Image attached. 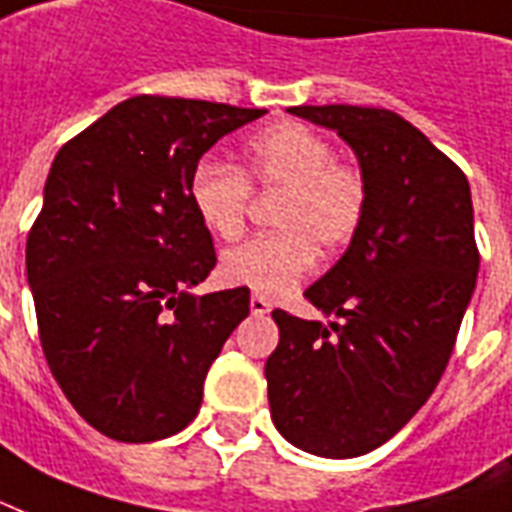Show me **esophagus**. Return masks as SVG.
I'll list each match as a JSON object with an SVG mask.
<instances>
[{"label": "esophagus", "instance_id": "1", "mask_svg": "<svg viewBox=\"0 0 512 512\" xmlns=\"http://www.w3.org/2000/svg\"><path fill=\"white\" fill-rule=\"evenodd\" d=\"M249 309H252V314H257V317H263V314L271 312V304H268L263 295H252V298H249Z\"/></svg>", "mask_w": 512, "mask_h": 512}]
</instances>
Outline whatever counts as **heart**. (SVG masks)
I'll return each instance as SVG.
<instances>
[{"label": "heart", "mask_w": 512, "mask_h": 512, "mask_svg": "<svg viewBox=\"0 0 512 512\" xmlns=\"http://www.w3.org/2000/svg\"><path fill=\"white\" fill-rule=\"evenodd\" d=\"M249 184L279 189L276 233L252 238L222 255L227 285L282 295L317 263V246L333 252L350 241L366 211L361 170L333 160L331 140L306 124H276L246 143L241 168L200 162L189 179V203L208 233L233 241L244 233Z\"/></svg>", "instance_id": "b5f03b06"}]
</instances>
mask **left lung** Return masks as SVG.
Returning a JSON list of instances; mask_svg holds the SVG:
<instances>
[{"label":"left lung","mask_w":512,"mask_h":512,"mask_svg":"<svg viewBox=\"0 0 512 512\" xmlns=\"http://www.w3.org/2000/svg\"><path fill=\"white\" fill-rule=\"evenodd\" d=\"M293 116L333 130L358 160L366 211L336 266L306 298L328 317L274 309L268 355L276 431L323 458H355L426 404L450 361L478 282L467 176L399 113L298 105Z\"/></svg>","instance_id":"8db88e82"}]
</instances>
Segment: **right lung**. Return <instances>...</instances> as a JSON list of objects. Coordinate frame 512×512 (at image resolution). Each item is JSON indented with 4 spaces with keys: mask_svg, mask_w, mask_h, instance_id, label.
<instances>
[{
    "mask_svg": "<svg viewBox=\"0 0 512 512\" xmlns=\"http://www.w3.org/2000/svg\"><path fill=\"white\" fill-rule=\"evenodd\" d=\"M266 111L132 97L64 143L26 238L45 361L89 426L119 442L187 429L249 290L195 295L217 266L189 179Z\"/></svg>",
    "mask_w": 512,
    "mask_h": 512,
    "instance_id": "right-lung-1",
    "label": "right lung"
}]
</instances>
